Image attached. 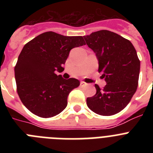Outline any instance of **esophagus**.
<instances>
[{
  "label": "esophagus",
  "mask_w": 153,
  "mask_h": 153,
  "mask_svg": "<svg viewBox=\"0 0 153 153\" xmlns=\"http://www.w3.org/2000/svg\"><path fill=\"white\" fill-rule=\"evenodd\" d=\"M86 84V83H85V82H83V81H81V82H80V86H84Z\"/></svg>",
  "instance_id": "obj_1"
}]
</instances>
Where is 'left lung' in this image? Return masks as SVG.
Segmentation results:
<instances>
[{
    "label": "left lung",
    "instance_id": "left-lung-1",
    "mask_svg": "<svg viewBox=\"0 0 153 153\" xmlns=\"http://www.w3.org/2000/svg\"><path fill=\"white\" fill-rule=\"evenodd\" d=\"M86 44L96 53L99 73L102 72L106 85L86 99L87 106L101 116L120 113L130 102L137 90L140 61L130 41L106 30L83 36Z\"/></svg>",
    "mask_w": 153,
    "mask_h": 153
}]
</instances>
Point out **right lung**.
<instances>
[{"mask_svg": "<svg viewBox=\"0 0 153 153\" xmlns=\"http://www.w3.org/2000/svg\"><path fill=\"white\" fill-rule=\"evenodd\" d=\"M83 36H67L49 31L23 47L14 67L17 91L27 109L42 118H51L67 106L69 93L79 86L74 78L65 79L63 72L70 50L85 45Z\"/></svg>", "mask_w": 153, "mask_h": 153, "instance_id": "right-lung-1", "label": "right lung"}]
</instances>
